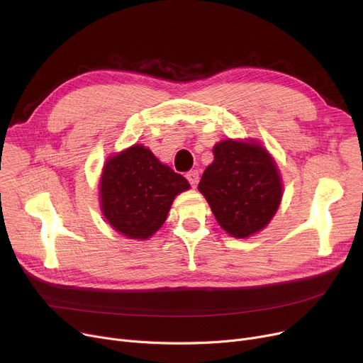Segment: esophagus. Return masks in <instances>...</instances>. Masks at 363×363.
<instances>
[{
  "label": "esophagus",
  "mask_w": 363,
  "mask_h": 363,
  "mask_svg": "<svg viewBox=\"0 0 363 363\" xmlns=\"http://www.w3.org/2000/svg\"><path fill=\"white\" fill-rule=\"evenodd\" d=\"M185 177H186L188 182L191 184V186H197L199 179H200V177H199V172H197V170H189Z\"/></svg>",
  "instance_id": "1"
}]
</instances>
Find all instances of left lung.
<instances>
[{
    "label": "left lung",
    "mask_w": 363,
    "mask_h": 363,
    "mask_svg": "<svg viewBox=\"0 0 363 363\" xmlns=\"http://www.w3.org/2000/svg\"><path fill=\"white\" fill-rule=\"evenodd\" d=\"M199 189L223 230L249 237L269 223L282 197L279 172L257 143L225 140L213 148Z\"/></svg>",
    "instance_id": "8db88e82"
}]
</instances>
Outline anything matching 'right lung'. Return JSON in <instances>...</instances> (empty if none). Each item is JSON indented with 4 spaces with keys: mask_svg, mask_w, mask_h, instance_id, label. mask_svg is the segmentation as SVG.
Here are the masks:
<instances>
[{
    "mask_svg": "<svg viewBox=\"0 0 363 363\" xmlns=\"http://www.w3.org/2000/svg\"><path fill=\"white\" fill-rule=\"evenodd\" d=\"M188 188V181L148 148L133 145L104 164L101 211L118 233L145 240L164 223L175 196Z\"/></svg>",
    "mask_w": 363,
    "mask_h": 363,
    "instance_id": "obj_1",
    "label": "right lung"
}]
</instances>
